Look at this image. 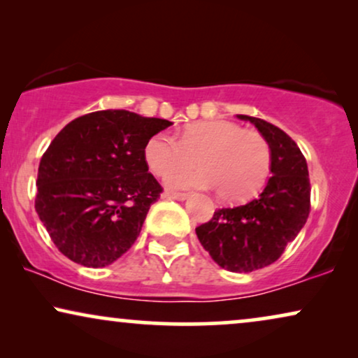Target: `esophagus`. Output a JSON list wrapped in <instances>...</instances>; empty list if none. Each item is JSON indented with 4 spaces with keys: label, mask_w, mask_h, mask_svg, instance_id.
Listing matches in <instances>:
<instances>
[{
    "label": "esophagus",
    "mask_w": 358,
    "mask_h": 358,
    "mask_svg": "<svg viewBox=\"0 0 358 358\" xmlns=\"http://www.w3.org/2000/svg\"><path fill=\"white\" fill-rule=\"evenodd\" d=\"M164 199H173V200H179V202H184V200L189 199V194H182V192H171V190H166L163 192Z\"/></svg>",
    "instance_id": "esophagus-1"
}]
</instances>
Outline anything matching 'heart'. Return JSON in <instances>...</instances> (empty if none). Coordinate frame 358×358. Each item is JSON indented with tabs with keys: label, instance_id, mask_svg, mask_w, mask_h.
Listing matches in <instances>:
<instances>
[{
	"label": "heart",
	"instance_id": "obj_1",
	"mask_svg": "<svg viewBox=\"0 0 358 358\" xmlns=\"http://www.w3.org/2000/svg\"><path fill=\"white\" fill-rule=\"evenodd\" d=\"M143 156L151 173L166 178L169 189H218L227 202H243L266 184L272 163V151L261 134L244 130L223 119L194 122L174 135L159 131L145 143ZM201 164L187 167L193 158Z\"/></svg>",
	"mask_w": 358,
	"mask_h": 358
}]
</instances>
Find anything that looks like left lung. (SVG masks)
<instances>
[{"label":"left lung","instance_id":"left-lung-1","mask_svg":"<svg viewBox=\"0 0 358 358\" xmlns=\"http://www.w3.org/2000/svg\"><path fill=\"white\" fill-rule=\"evenodd\" d=\"M236 117L251 122L267 140L272 178L257 199L215 210L195 233L220 267L248 273L275 262L301 231L310 215L311 187L305 156L285 131L257 117Z\"/></svg>","mask_w":358,"mask_h":358}]
</instances>
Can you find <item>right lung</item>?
Returning <instances> with one entry per match:
<instances>
[{
    "instance_id": "1",
    "label": "right lung",
    "mask_w": 358,
    "mask_h": 358,
    "mask_svg": "<svg viewBox=\"0 0 358 358\" xmlns=\"http://www.w3.org/2000/svg\"><path fill=\"white\" fill-rule=\"evenodd\" d=\"M169 125L109 109L78 117L53 138L38 164L36 212L58 251L92 268L129 251L163 192L145 143Z\"/></svg>"
}]
</instances>
